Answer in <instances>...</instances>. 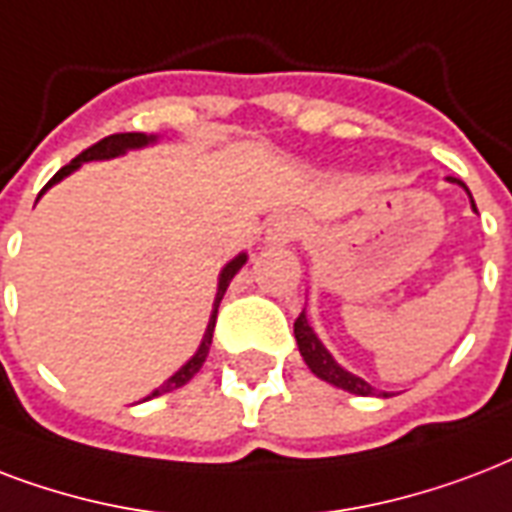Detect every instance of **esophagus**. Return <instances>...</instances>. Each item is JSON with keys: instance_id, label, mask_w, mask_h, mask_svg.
<instances>
[{"instance_id": "esophagus-1", "label": "esophagus", "mask_w": 512, "mask_h": 512, "mask_svg": "<svg viewBox=\"0 0 512 512\" xmlns=\"http://www.w3.org/2000/svg\"><path fill=\"white\" fill-rule=\"evenodd\" d=\"M296 235H299V221L291 219V216H277V219L267 227L264 243L285 245V243H291Z\"/></svg>"}]
</instances>
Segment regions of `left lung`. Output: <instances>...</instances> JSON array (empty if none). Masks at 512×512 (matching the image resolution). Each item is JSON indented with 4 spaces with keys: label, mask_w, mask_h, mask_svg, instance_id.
Returning a JSON list of instances; mask_svg holds the SVG:
<instances>
[{
    "label": "left lung",
    "mask_w": 512,
    "mask_h": 512,
    "mask_svg": "<svg viewBox=\"0 0 512 512\" xmlns=\"http://www.w3.org/2000/svg\"><path fill=\"white\" fill-rule=\"evenodd\" d=\"M451 184H459L462 189L467 192V197H470V205H473L475 211V202H473V194H470V189H467L459 178L449 176ZM293 336H296V344H299V352L301 358H304V363L310 366V371L318 379H323V382L334 384V387H339V390H347L352 392V395H374V387L366 382V379H360V376L350 374L347 368H342L339 363L334 360V355L326 350V344L320 342L318 334L312 331L310 320H307V315L301 312L299 318H296V323H293ZM384 398H387V392H382Z\"/></svg>",
    "instance_id": "left-lung-1"
}]
</instances>
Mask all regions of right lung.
<instances>
[{"mask_svg":"<svg viewBox=\"0 0 512 512\" xmlns=\"http://www.w3.org/2000/svg\"><path fill=\"white\" fill-rule=\"evenodd\" d=\"M157 141V136H146V133H117V136H109L104 138V141H98V144H93L90 149H85V152L79 154V157H74V160L69 162V165H63L58 173H55L50 181L45 184V189L39 192V197L50 189L53 184H58V181H63V178L69 176V173H74V170L82 165V162H90V160H112V157H120V154H125L128 149H141V146L146 144H154ZM37 197V200H39ZM248 261V256L245 253H240V256H235V259L229 261L227 267L221 269L219 275V291H216V301H213V312H211V320H208V328H205V336H202L200 347H197V352H194L192 358L186 360L184 366L178 368L176 374L170 376L168 382H162L157 390H152L149 395H146L144 400H152L157 398V395H165V392H173L178 390V387H184L189 379H192L197 371L202 368V363H205V358H208V350H211V342H213V328H216V312H219V304L221 299H224V293H227L229 283H232V277L243 269V264Z\"/></svg>","mask_w":512,"mask_h":512,"instance_id":"right-lung-1","label":"right lung"}]
</instances>
